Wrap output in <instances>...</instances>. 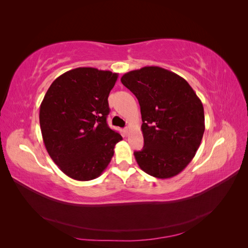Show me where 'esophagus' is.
<instances>
[{
  "mask_svg": "<svg viewBox=\"0 0 248 248\" xmlns=\"http://www.w3.org/2000/svg\"><path fill=\"white\" fill-rule=\"evenodd\" d=\"M129 130H130V128H129L128 126L125 127V128H124V132H125L126 134H128V133H129Z\"/></svg>",
  "mask_w": 248,
  "mask_h": 248,
  "instance_id": "1",
  "label": "esophagus"
}]
</instances>
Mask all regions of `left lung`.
<instances>
[{"label":"left lung","instance_id":"obj_1","mask_svg":"<svg viewBox=\"0 0 248 248\" xmlns=\"http://www.w3.org/2000/svg\"><path fill=\"white\" fill-rule=\"evenodd\" d=\"M121 81L140 107L145 145L134 152L140 168L157 179L177 176L196 155L205 131L201 99L183 78L158 66L127 72Z\"/></svg>","mask_w":248,"mask_h":248}]
</instances>
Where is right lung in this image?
Instances as JSON below:
<instances>
[{
  "instance_id": "add662e5",
  "label": "right lung",
  "mask_w": 248,
  "mask_h": 248,
  "mask_svg": "<svg viewBox=\"0 0 248 248\" xmlns=\"http://www.w3.org/2000/svg\"><path fill=\"white\" fill-rule=\"evenodd\" d=\"M118 73L79 67L57 78L40 104L42 139L65 175L89 181L99 177L122 137L107 123L108 95Z\"/></svg>"
}]
</instances>
